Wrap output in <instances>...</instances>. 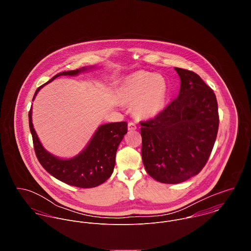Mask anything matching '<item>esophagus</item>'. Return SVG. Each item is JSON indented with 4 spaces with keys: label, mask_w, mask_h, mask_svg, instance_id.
Here are the masks:
<instances>
[{
    "label": "esophagus",
    "mask_w": 251,
    "mask_h": 251,
    "mask_svg": "<svg viewBox=\"0 0 251 251\" xmlns=\"http://www.w3.org/2000/svg\"><path fill=\"white\" fill-rule=\"evenodd\" d=\"M127 128H128V130H135L137 128V126L134 123L129 122L127 125Z\"/></svg>",
    "instance_id": "obj_1"
}]
</instances>
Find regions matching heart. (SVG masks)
I'll list each match as a JSON object with an SVG mask.
<instances>
[{
  "label": "heart",
  "mask_w": 251,
  "mask_h": 251,
  "mask_svg": "<svg viewBox=\"0 0 251 251\" xmlns=\"http://www.w3.org/2000/svg\"><path fill=\"white\" fill-rule=\"evenodd\" d=\"M168 90L167 80L162 75L140 71L124 79L117 99L124 105L132 104V113L137 119L150 120L163 111Z\"/></svg>",
  "instance_id": "1"
}]
</instances>
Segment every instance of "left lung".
I'll return each mask as SVG.
<instances>
[{"label": "left lung", "instance_id": "8db88e82", "mask_svg": "<svg viewBox=\"0 0 251 251\" xmlns=\"http://www.w3.org/2000/svg\"><path fill=\"white\" fill-rule=\"evenodd\" d=\"M175 71L180 79L178 98L155 118L140 123L145 169L163 183L182 182L203 169L219 124L214 91L195 72Z\"/></svg>", "mask_w": 251, "mask_h": 251}]
</instances>
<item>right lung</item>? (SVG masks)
Here are the masks:
<instances>
[{
    "label": "right lung",
    "mask_w": 251,
    "mask_h": 251,
    "mask_svg": "<svg viewBox=\"0 0 251 251\" xmlns=\"http://www.w3.org/2000/svg\"><path fill=\"white\" fill-rule=\"evenodd\" d=\"M88 68L60 72L47 83H50L61 75H77L86 72ZM44 84V85H45ZM37 88L33 98L44 86ZM29 126L33 136L36 157L42 167L56 179L72 186L91 188L103 183L114 171L116 152L124 135L127 132L126 122L105 124L97 129L87 147L76 156L62 159L48 152L40 143L32 123V107L29 112Z\"/></svg>",
    "instance_id": "1"
}]
</instances>
